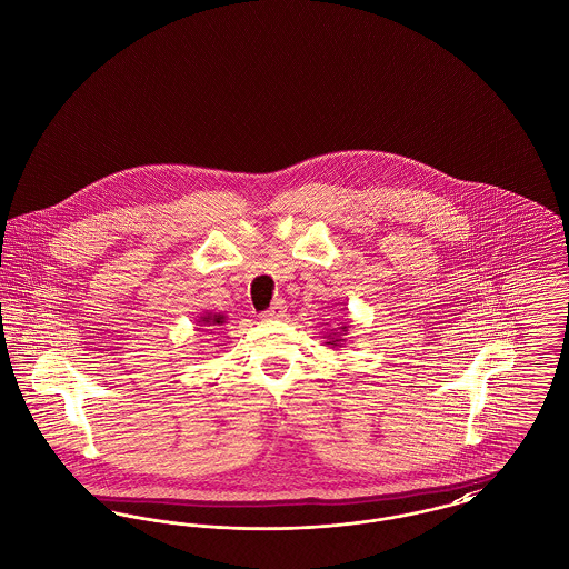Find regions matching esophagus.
<instances>
[{"instance_id":"34e87169","label":"esophagus","mask_w":569,"mask_h":569,"mask_svg":"<svg viewBox=\"0 0 569 569\" xmlns=\"http://www.w3.org/2000/svg\"><path fill=\"white\" fill-rule=\"evenodd\" d=\"M283 316H286V302H283V300H277L269 311H264V318H267V320L283 318Z\"/></svg>"}]
</instances>
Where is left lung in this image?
<instances>
[{
    "label": "left lung",
    "mask_w": 569,
    "mask_h": 569,
    "mask_svg": "<svg viewBox=\"0 0 569 569\" xmlns=\"http://www.w3.org/2000/svg\"><path fill=\"white\" fill-rule=\"evenodd\" d=\"M350 330L348 322H337L335 328H330L328 332H325L326 346H330L332 350H341L346 346V335Z\"/></svg>",
    "instance_id": "1"
}]
</instances>
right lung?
I'll use <instances>...</instances> for the list:
<instances>
[{"instance_id": "1", "label": "right lung", "mask_w": 569, "mask_h": 569, "mask_svg": "<svg viewBox=\"0 0 569 569\" xmlns=\"http://www.w3.org/2000/svg\"><path fill=\"white\" fill-rule=\"evenodd\" d=\"M226 325V316L223 313H202L198 326H204L202 330H213L216 326Z\"/></svg>"}]
</instances>
